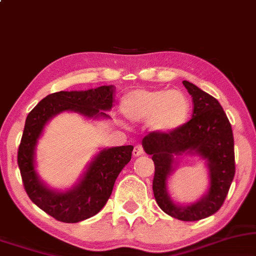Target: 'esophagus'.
I'll list each match as a JSON object with an SVG mask.
<instances>
[{"instance_id":"1","label":"esophagus","mask_w":256,"mask_h":256,"mask_svg":"<svg viewBox=\"0 0 256 256\" xmlns=\"http://www.w3.org/2000/svg\"><path fill=\"white\" fill-rule=\"evenodd\" d=\"M144 154V149H143V146H136L134 148V152H132V155L134 156V158H138V156H140V155H143Z\"/></svg>"}]
</instances>
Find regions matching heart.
Wrapping results in <instances>:
<instances>
[{
  "label": "heart",
  "mask_w": 256,
  "mask_h": 256,
  "mask_svg": "<svg viewBox=\"0 0 256 256\" xmlns=\"http://www.w3.org/2000/svg\"><path fill=\"white\" fill-rule=\"evenodd\" d=\"M122 108L126 118L132 122L149 120L154 131L170 134L187 122L190 102L178 89H137L122 98Z\"/></svg>",
  "instance_id": "heart-1"
}]
</instances>
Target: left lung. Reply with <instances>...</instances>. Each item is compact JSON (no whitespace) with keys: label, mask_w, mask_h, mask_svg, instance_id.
Returning a JSON list of instances; mask_svg holds the SVG:
<instances>
[{"label":"left lung","mask_w":256,"mask_h":256,"mask_svg":"<svg viewBox=\"0 0 256 256\" xmlns=\"http://www.w3.org/2000/svg\"><path fill=\"white\" fill-rule=\"evenodd\" d=\"M182 83L192 95V118L170 134L150 132L142 144L155 164L152 190L156 202L169 216L194 222L216 214L223 205L235 176V152L232 125L220 104L193 83ZM181 153L199 154L206 159L210 174L208 193L194 204L186 206H175L166 192L174 156Z\"/></svg>","instance_id":"obj_1"}]
</instances>
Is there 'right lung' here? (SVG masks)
Here are the masks:
<instances>
[{
	"instance_id": "1",
	"label": "right lung",
	"mask_w": 256,
	"mask_h": 256,
	"mask_svg": "<svg viewBox=\"0 0 256 256\" xmlns=\"http://www.w3.org/2000/svg\"><path fill=\"white\" fill-rule=\"evenodd\" d=\"M114 87L101 86L88 90L57 92L42 98L28 113L18 150V164L26 193L38 208L54 220L78 223L95 216L112 194L122 169L130 162L132 146L104 149L95 156L81 181L66 192L50 190L39 180L34 168V150L42 128L52 116L64 110L87 118H107L112 108Z\"/></svg>"
}]
</instances>
